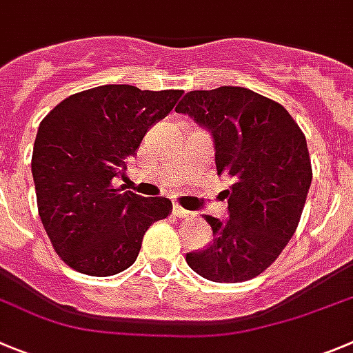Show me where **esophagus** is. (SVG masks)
<instances>
[{
  "instance_id": "1",
  "label": "esophagus",
  "mask_w": 353,
  "mask_h": 353,
  "mask_svg": "<svg viewBox=\"0 0 353 353\" xmlns=\"http://www.w3.org/2000/svg\"><path fill=\"white\" fill-rule=\"evenodd\" d=\"M173 215H174V216H179V219H189V216L192 215V213H190L189 210L182 208V206L174 205V206H173Z\"/></svg>"
}]
</instances>
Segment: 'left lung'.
I'll use <instances>...</instances> for the list:
<instances>
[{"instance_id":"left-lung-1","label":"left lung","mask_w":353,"mask_h":353,"mask_svg":"<svg viewBox=\"0 0 353 353\" xmlns=\"http://www.w3.org/2000/svg\"><path fill=\"white\" fill-rule=\"evenodd\" d=\"M176 113L212 132L216 174L231 182L229 219L205 215L213 241L189 252L206 280L247 282L276 261L296 232L312 185L306 138L280 103L245 87L190 90Z\"/></svg>"}]
</instances>
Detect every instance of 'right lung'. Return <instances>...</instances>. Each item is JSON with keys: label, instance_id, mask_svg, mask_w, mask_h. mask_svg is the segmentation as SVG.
Returning a JSON list of instances; mask_svg holds the SVG:
<instances>
[{"label": "right lung", "instance_id": "1", "mask_svg": "<svg viewBox=\"0 0 353 353\" xmlns=\"http://www.w3.org/2000/svg\"><path fill=\"white\" fill-rule=\"evenodd\" d=\"M183 90L101 85L61 101L38 128L31 171L38 213L56 254L75 271L112 276L128 270L171 201L115 187L148 129Z\"/></svg>", "mask_w": 353, "mask_h": 353}]
</instances>
